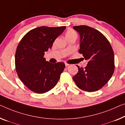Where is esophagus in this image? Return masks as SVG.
Wrapping results in <instances>:
<instances>
[{
    "instance_id": "1",
    "label": "esophagus",
    "mask_w": 125,
    "mask_h": 125,
    "mask_svg": "<svg viewBox=\"0 0 125 125\" xmlns=\"http://www.w3.org/2000/svg\"><path fill=\"white\" fill-rule=\"evenodd\" d=\"M69 65H70V64H68V63H65V66H66V67L68 66Z\"/></svg>"
}]
</instances>
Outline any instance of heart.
Returning a JSON list of instances; mask_svg holds the SVG:
<instances>
[{
	"label": "heart",
	"mask_w": 125,
	"mask_h": 125,
	"mask_svg": "<svg viewBox=\"0 0 125 125\" xmlns=\"http://www.w3.org/2000/svg\"><path fill=\"white\" fill-rule=\"evenodd\" d=\"M73 36H77V34H76V32L75 31L73 30V29H69L67 31L66 33V38H71V37Z\"/></svg>",
	"instance_id": "heart-1"
}]
</instances>
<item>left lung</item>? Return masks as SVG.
I'll use <instances>...</instances> for the list:
<instances>
[{
    "label": "left lung",
    "instance_id": "8db88e82",
    "mask_svg": "<svg viewBox=\"0 0 125 125\" xmlns=\"http://www.w3.org/2000/svg\"><path fill=\"white\" fill-rule=\"evenodd\" d=\"M80 36L79 52L88 60L73 77L76 85L88 92L99 90L108 83L115 71V58L110 43L97 30L87 26H73Z\"/></svg>",
    "mask_w": 125,
    "mask_h": 125
}]
</instances>
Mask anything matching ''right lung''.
Returning <instances> with one entry per match:
<instances>
[{"label":"right lung","mask_w":125,"mask_h":125,"mask_svg":"<svg viewBox=\"0 0 125 125\" xmlns=\"http://www.w3.org/2000/svg\"><path fill=\"white\" fill-rule=\"evenodd\" d=\"M66 26H41L31 30L21 39L17 48L15 66L24 85L32 92L42 94L56 85L65 68L63 62L52 64L44 58Z\"/></svg>","instance_id":"add662e5"}]
</instances>
